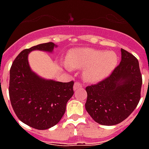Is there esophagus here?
Masks as SVG:
<instances>
[{
  "instance_id": "obj_1",
  "label": "esophagus",
  "mask_w": 149,
  "mask_h": 149,
  "mask_svg": "<svg viewBox=\"0 0 149 149\" xmlns=\"http://www.w3.org/2000/svg\"><path fill=\"white\" fill-rule=\"evenodd\" d=\"M82 87H83V84L79 83V82H77V83H75L74 86H73V90L76 91L77 90H79V89H81Z\"/></svg>"
}]
</instances>
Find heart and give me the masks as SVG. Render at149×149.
<instances>
[{
  "label": "heart",
  "instance_id": "1",
  "mask_svg": "<svg viewBox=\"0 0 149 149\" xmlns=\"http://www.w3.org/2000/svg\"><path fill=\"white\" fill-rule=\"evenodd\" d=\"M118 56L113 52L91 48L74 49L68 53L66 65L70 68L84 69V79L97 83L105 79L115 69Z\"/></svg>",
  "mask_w": 149,
  "mask_h": 149
}]
</instances>
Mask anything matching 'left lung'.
Wrapping results in <instances>:
<instances>
[{
    "instance_id": "left-lung-1",
    "label": "left lung",
    "mask_w": 149,
    "mask_h": 149,
    "mask_svg": "<svg viewBox=\"0 0 149 149\" xmlns=\"http://www.w3.org/2000/svg\"><path fill=\"white\" fill-rule=\"evenodd\" d=\"M121 61L111 74L86 87L85 107L96 122L118 125L136 108L141 99L142 77L135 56L121 49Z\"/></svg>"
}]
</instances>
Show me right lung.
Here are the masks:
<instances>
[{
    "mask_svg": "<svg viewBox=\"0 0 149 149\" xmlns=\"http://www.w3.org/2000/svg\"><path fill=\"white\" fill-rule=\"evenodd\" d=\"M56 45L47 42L20 52L10 70L9 97L20 120L38 130L53 127L65 113L68 100L74 93V81L61 83L38 77L29 67L28 54L32 50L52 52Z\"/></svg>",
    "mask_w": 149,
    "mask_h": 149,
    "instance_id": "1",
    "label": "right lung"
}]
</instances>
